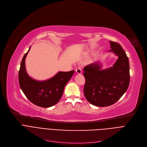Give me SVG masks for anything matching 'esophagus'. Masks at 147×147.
Instances as JSON below:
<instances>
[{
	"mask_svg": "<svg viewBox=\"0 0 147 147\" xmlns=\"http://www.w3.org/2000/svg\"><path fill=\"white\" fill-rule=\"evenodd\" d=\"M76 72L78 74H82V69L81 67H78L76 69Z\"/></svg>",
	"mask_w": 147,
	"mask_h": 147,
	"instance_id": "esophagus-1",
	"label": "esophagus"
}]
</instances>
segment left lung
Masks as SVG:
<instances>
[{
    "label": "left lung",
    "mask_w": 147,
    "mask_h": 147,
    "mask_svg": "<svg viewBox=\"0 0 147 147\" xmlns=\"http://www.w3.org/2000/svg\"><path fill=\"white\" fill-rule=\"evenodd\" d=\"M110 43L111 49L109 51L118 56L113 66L101 70V65L96 62L84 68L85 97L91 105L98 107L113 105L126 91L130 81L129 60L125 51L117 42L110 41Z\"/></svg>",
    "instance_id": "1"
}]
</instances>
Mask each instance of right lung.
Listing matches in <instances>:
<instances>
[{"label":"right lung","mask_w":147,"mask_h":147,"mask_svg":"<svg viewBox=\"0 0 147 147\" xmlns=\"http://www.w3.org/2000/svg\"><path fill=\"white\" fill-rule=\"evenodd\" d=\"M30 48L24 56L21 63L18 74L20 88L33 104L41 107H50L57 104L61 98L65 85L75 71L59 72L51 78L43 81L31 78L26 71L25 64L26 56Z\"/></svg>","instance_id":"add662e5"}]
</instances>
